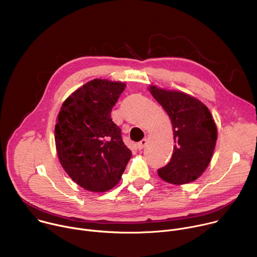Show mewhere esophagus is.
I'll return each mask as SVG.
<instances>
[{"instance_id":"1","label":"esophagus","mask_w":257,"mask_h":257,"mask_svg":"<svg viewBox=\"0 0 257 257\" xmlns=\"http://www.w3.org/2000/svg\"><path fill=\"white\" fill-rule=\"evenodd\" d=\"M146 144H148V139L143 138L141 141H139V142L137 143V149L140 151V150H142V149L145 148Z\"/></svg>"}]
</instances>
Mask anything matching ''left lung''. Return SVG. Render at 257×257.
I'll return each instance as SVG.
<instances>
[{
  "instance_id": "obj_1",
  "label": "left lung",
  "mask_w": 257,
  "mask_h": 257,
  "mask_svg": "<svg viewBox=\"0 0 257 257\" xmlns=\"http://www.w3.org/2000/svg\"><path fill=\"white\" fill-rule=\"evenodd\" d=\"M149 89L171 119L175 142L171 161L158 175L175 185L193 182L206 170L215 148L217 129L209 109L184 92L155 85Z\"/></svg>"
}]
</instances>
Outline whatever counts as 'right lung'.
Here are the masks:
<instances>
[{
    "label": "right lung",
    "instance_id": "1",
    "mask_svg": "<svg viewBox=\"0 0 257 257\" xmlns=\"http://www.w3.org/2000/svg\"><path fill=\"white\" fill-rule=\"evenodd\" d=\"M126 84L93 79L63 102L55 126L59 161L76 184L92 192L115 187L131 159L111 112Z\"/></svg>",
    "mask_w": 257,
    "mask_h": 257
}]
</instances>
